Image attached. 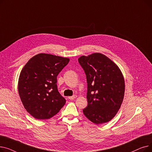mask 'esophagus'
<instances>
[{"instance_id": "34e87169", "label": "esophagus", "mask_w": 152, "mask_h": 152, "mask_svg": "<svg viewBox=\"0 0 152 152\" xmlns=\"http://www.w3.org/2000/svg\"><path fill=\"white\" fill-rule=\"evenodd\" d=\"M76 95H73V96H71V97H68V99H69V100H73V99H76Z\"/></svg>"}]
</instances>
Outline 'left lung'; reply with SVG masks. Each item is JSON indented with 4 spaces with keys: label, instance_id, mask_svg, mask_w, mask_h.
Instances as JSON below:
<instances>
[{
    "label": "left lung",
    "instance_id": "1",
    "mask_svg": "<svg viewBox=\"0 0 152 152\" xmlns=\"http://www.w3.org/2000/svg\"><path fill=\"white\" fill-rule=\"evenodd\" d=\"M78 61L87 83V106L84 115L96 124L107 123L116 115L123 100L125 84L121 71L100 53L81 56Z\"/></svg>",
    "mask_w": 152,
    "mask_h": 152
}]
</instances>
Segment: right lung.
I'll return each mask as SVG.
<instances>
[{
	"instance_id": "right-lung-1",
	"label": "right lung",
	"mask_w": 152,
	"mask_h": 152,
	"mask_svg": "<svg viewBox=\"0 0 152 152\" xmlns=\"http://www.w3.org/2000/svg\"><path fill=\"white\" fill-rule=\"evenodd\" d=\"M69 61L68 58L39 53L22 69L18 93L24 107L36 119H49L65 104V99L58 91L57 77Z\"/></svg>"
}]
</instances>
